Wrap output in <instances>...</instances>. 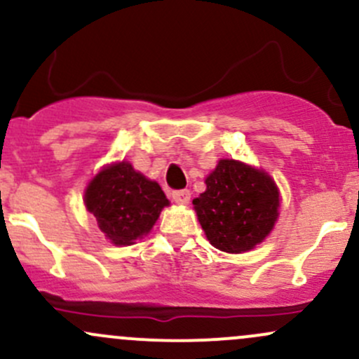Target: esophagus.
<instances>
[{
    "instance_id": "34e87169",
    "label": "esophagus",
    "mask_w": 359,
    "mask_h": 359,
    "mask_svg": "<svg viewBox=\"0 0 359 359\" xmlns=\"http://www.w3.org/2000/svg\"><path fill=\"white\" fill-rule=\"evenodd\" d=\"M172 199L177 204H187L191 201V192L187 189H179V191H172Z\"/></svg>"
}]
</instances>
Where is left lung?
Masks as SVG:
<instances>
[{"instance_id":"obj_1","label":"left lung","mask_w":359,"mask_h":359,"mask_svg":"<svg viewBox=\"0 0 359 359\" xmlns=\"http://www.w3.org/2000/svg\"><path fill=\"white\" fill-rule=\"evenodd\" d=\"M204 233L216 249L240 254L273 230L279 192L267 173L235 160H219L206 191L192 201Z\"/></svg>"}]
</instances>
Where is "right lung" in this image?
Listing matches in <instances>:
<instances>
[{"mask_svg":"<svg viewBox=\"0 0 359 359\" xmlns=\"http://www.w3.org/2000/svg\"><path fill=\"white\" fill-rule=\"evenodd\" d=\"M85 204L105 237L116 245H131L151 230L168 199L158 184L121 161L97 173L86 189Z\"/></svg>","mask_w":359,"mask_h":359,"instance_id":"right-lung-1","label":"right lung"}]
</instances>
